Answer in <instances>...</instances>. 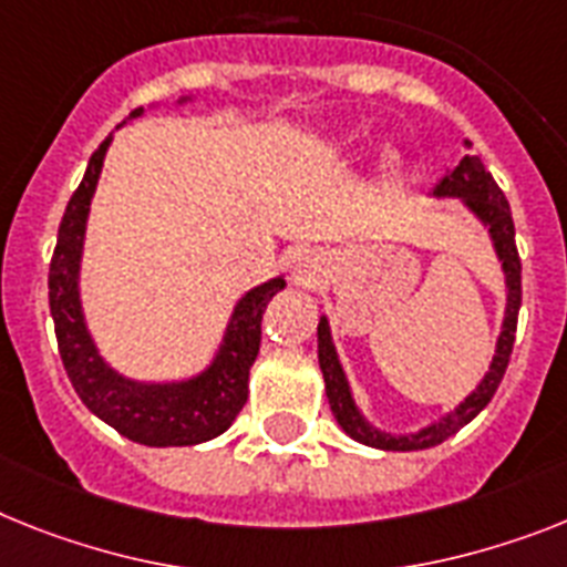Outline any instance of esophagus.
<instances>
[{
	"instance_id": "34e87169",
	"label": "esophagus",
	"mask_w": 567,
	"mask_h": 567,
	"mask_svg": "<svg viewBox=\"0 0 567 567\" xmlns=\"http://www.w3.org/2000/svg\"><path fill=\"white\" fill-rule=\"evenodd\" d=\"M322 274V259L320 254H313V250H306V254H299L293 259V279L299 285H311L317 282V276Z\"/></svg>"
}]
</instances>
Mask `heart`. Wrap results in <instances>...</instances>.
<instances>
[{
  "mask_svg": "<svg viewBox=\"0 0 567 567\" xmlns=\"http://www.w3.org/2000/svg\"><path fill=\"white\" fill-rule=\"evenodd\" d=\"M386 166H394V158H386Z\"/></svg>",
  "mask_w": 567,
  "mask_h": 567,
  "instance_id": "heart-1",
  "label": "heart"
}]
</instances>
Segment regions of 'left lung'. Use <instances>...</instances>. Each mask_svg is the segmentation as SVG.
I'll return each instance as SVG.
<instances>
[{"mask_svg": "<svg viewBox=\"0 0 567 567\" xmlns=\"http://www.w3.org/2000/svg\"><path fill=\"white\" fill-rule=\"evenodd\" d=\"M464 144L470 146V141H464ZM432 195H437V198H461L464 207L473 210V216H478V221L489 230V239H493L496 256L502 261L504 285H507V308H504L502 334H498L496 354H493V363H489L482 383L450 415L437 417L435 423H430V426H423L417 432H409V435H392V432L374 430L372 423L363 417V412L357 409L354 398H351L349 380H346V372H342L340 365V357H337L334 342H331V328H328L326 317H320V326H317V342L320 346L317 349H320V369L322 378H326V394L328 403H331V412H334L337 423H340L346 435H351L354 441H360L365 446H374V450H392V453L430 450V446H437L441 441L455 435L461 426H467L493 401V394H496L498 383H502L504 372H507V363H511L513 354V340H516L518 306H522V259H518L516 250V227H513L511 204H507L504 193L498 189L496 181H493V175L484 169L478 155H464L455 169H450L444 178L437 181Z\"/></svg>", "mask_w": 567, "mask_h": 567, "instance_id": "8db88e82", "label": "left lung"}]
</instances>
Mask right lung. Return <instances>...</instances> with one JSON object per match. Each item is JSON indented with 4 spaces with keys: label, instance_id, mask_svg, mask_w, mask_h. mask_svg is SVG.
I'll return each instance as SVG.
<instances>
[{
    "label": "right lung",
    "instance_id": "1",
    "mask_svg": "<svg viewBox=\"0 0 567 567\" xmlns=\"http://www.w3.org/2000/svg\"><path fill=\"white\" fill-rule=\"evenodd\" d=\"M187 97H181L184 103ZM144 112L135 109L132 117ZM112 135L94 150L80 187L71 195L60 221L49 270V306L54 317L56 346L71 386L100 421L144 446L204 444L236 421L247 401V378L259 354L261 313L285 288L282 276L261 282L236 302L225 340L213 363L202 374L173 383H141L123 378L100 357L80 306V256H83L85 218L92 207L103 158Z\"/></svg>",
    "mask_w": 567,
    "mask_h": 567
}]
</instances>
